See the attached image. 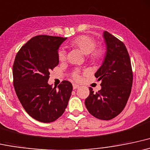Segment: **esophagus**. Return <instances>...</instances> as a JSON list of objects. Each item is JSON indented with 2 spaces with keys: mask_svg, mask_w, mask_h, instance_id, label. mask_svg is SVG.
I'll return each instance as SVG.
<instances>
[{
  "mask_svg": "<svg viewBox=\"0 0 150 150\" xmlns=\"http://www.w3.org/2000/svg\"><path fill=\"white\" fill-rule=\"evenodd\" d=\"M79 88V85H78V84H76V83L73 84V88L74 89H76Z\"/></svg>",
  "mask_w": 150,
  "mask_h": 150,
  "instance_id": "1",
  "label": "esophagus"
}]
</instances>
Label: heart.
<instances>
[{
	"mask_svg": "<svg viewBox=\"0 0 150 150\" xmlns=\"http://www.w3.org/2000/svg\"><path fill=\"white\" fill-rule=\"evenodd\" d=\"M70 45L79 48L84 54L87 55L90 54V57L92 59H98L102 57L103 51L100 48L95 49L96 43L95 40L88 35H80L73 40H71ZM58 57L60 61H64L66 59V51L64 48H61L59 50ZM74 78L76 80L79 79V75L78 71L74 73Z\"/></svg>",
	"mask_w": 150,
	"mask_h": 150,
	"instance_id": "obj_1",
	"label": "heart"
}]
</instances>
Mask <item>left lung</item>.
Segmentation results:
<instances>
[{"instance_id":"8db88e82","label":"left lung","mask_w":150,"mask_h":150,"mask_svg":"<svg viewBox=\"0 0 150 150\" xmlns=\"http://www.w3.org/2000/svg\"><path fill=\"white\" fill-rule=\"evenodd\" d=\"M106 52L95 76L101 80V89L90 94L85 100L88 111L100 120H108L120 113L125 107L132 85L131 62L123 42L108 32L104 31Z\"/></svg>"}]
</instances>
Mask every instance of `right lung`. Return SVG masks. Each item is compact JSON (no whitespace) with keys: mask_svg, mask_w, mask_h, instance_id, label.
<instances>
[{"mask_svg":"<svg viewBox=\"0 0 150 150\" xmlns=\"http://www.w3.org/2000/svg\"><path fill=\"white\" fill-rule=\"evenodd\" d=\"M67 38L38 35L21 48L13 67V86L25 111L42 122L56 120L68 105L73 86L63 81L53 88L50 71L59 64L58 50Z\"/></svg>","mask_w":150,"mask_h":150,"instance_id":"right-lung-1","label":"right lung"}]
</instances>
